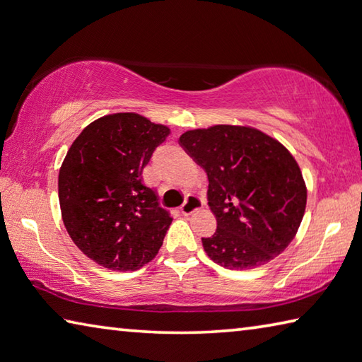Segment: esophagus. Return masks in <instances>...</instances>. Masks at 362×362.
Returning <instances> with one entry per match:
<instances>
[{"instance_id":"esophagus-1","label":"esophagus","mask_w":362,"mask_h":362,"mask_svg":"<svg viewBox=\"0 0 362 362\" xmlns=\"http://www.w3.org/2000/svg\"><path fill=\"white\" fill-rule=\"evenodd\" d=\"M202 208H203V202L200 199H197V197H189L186 203L181 206V213L184 216H190V214H194L195 211H199Z\"/></svg>"}]
</instances>
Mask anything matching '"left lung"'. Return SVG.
Listing matches in <instances>:
<instances>
[{"instance_id":"left-lung-1","label":"left lung","mask_w":362,"mask_h":362,"mask_svg":"<svg viewBox=\"0 0 362 362\" xmlns=\"http://www.w3.org/2000/svg\"><path fill=\"white\" fill-rule=\"evenodd\" d=\"M180 143L208 175L217 221L203 249L227 269L266 264L295 240L308 203L296 159L260 129L214 124L186 131Z\"/></svg>"}]
</instances>
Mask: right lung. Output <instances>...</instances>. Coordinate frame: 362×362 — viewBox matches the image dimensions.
Instances as JSON below:
<instances>
[{"instance_id": "right-lung-1", "label": "right lung", "mask_w": 362, "mask_h": 362, "mask_svg": "<svg viewBox=\"0 0 362 362\" xmlns=\"http://www.w3.org/2000/svg\"><path fill=\"white\" fill-rule=\"evenodd\" d=\"M172 132L135 112L88 124L61 163V217L74 244L113 271H135L158 255L172 223L141 172Z\"/></svg>"}]
</instances>
